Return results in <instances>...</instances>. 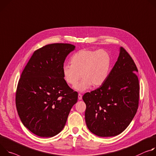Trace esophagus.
Instances as JSON below:
<instances>
[{"instance_id": "obj_1", "label": "esophagus", "mask_w": 156, "mask_h": 156, "mask_svg": "<svg viewBox=\"0 0 156 156\" xmlns=\"http://www.w3.org/2000/svg\"><path fill=\"white\" fill-rule=\"evenodd\" d=\"M82 98V95H81L80 94H78V98H79V100H81Z\"/></svg>"}]
</instances>
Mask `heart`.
Masks as SVG:
<instances>
[{
    "mask_svg": "<svg viewBox=\"0 0 156 156\" xmlns=\"http://www.w3.org/2000/svg\"><path fill=\"white\" fill-rule=\"evenodd\" d=\"M71 64L62 66L64 79L67 84L74 86L81 77L82 79L75 89L83 92L92 85L97 87L105 83L110 72L112 57L104 49H81L71 56Z\"/></svg>",
    "mask_w": 156,
    "mask_h": 156,
    "instance_id": "b5f03b06",
    "label": "heart"
}]
</instances>
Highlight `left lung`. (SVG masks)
<instances>
[{
  "instance_id": "left-lung-1",
  "label": "left lung",
  "mask_w": 156,
  "mask_h": 156,
  "mask_svg": "<svg viewBox=\"0 0 156 156\" xmlns=\"http://www.w3.org/2000/svg\"><path fill=\"white\" fill-rule=\"evenodd\" d=\"M137 68L128 52L120 48L119 55L104 83L85 93V122L89 129L101 137L122 133L138 108L140 83Z\"/></svg>"
}]
</instances>
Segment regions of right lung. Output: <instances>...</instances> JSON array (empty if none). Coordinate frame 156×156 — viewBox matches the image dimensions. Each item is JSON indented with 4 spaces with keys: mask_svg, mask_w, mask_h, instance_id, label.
<instances>
[{
    "mask_svg": "<svg viewBox=\"0 0 156 156\" xmlns=\"http://www.w3.org/2000/svg\"><path fill=\"white\" fill-rule=\"evenodd\" d=\"M75 49L68 43L45 45L34 52L17 85L15 103L23 125L43 137H53L64 128L78 94L66 82L62 66Z\"/></svg>",
    "mask_w": 156,
    "mask_h": 156,
    "instance_id": "obj_1",
    "label": "right lung"
}]
</instances>
